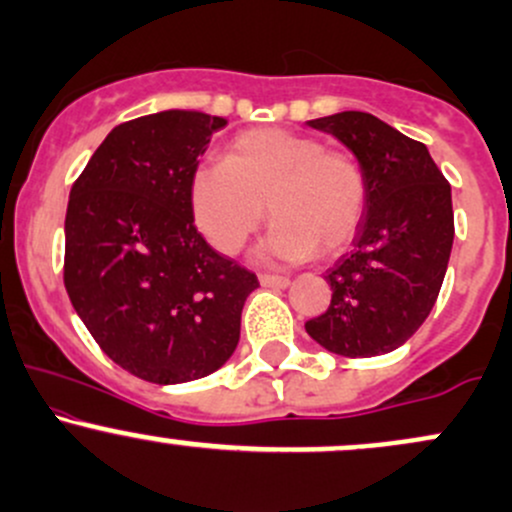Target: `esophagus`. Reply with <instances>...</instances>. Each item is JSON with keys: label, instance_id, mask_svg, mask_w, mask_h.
<instances>
[{"label": "esophagus", "instance_id": "1", "mask_svg": "<svg viewBox=\"0 0 512 512\" xmlns=\"http://www.w3.org/2000/svg\"><path fill=\"white\" fill-rule=\"evenodd\" d=\"M260 284L262 286H272V289H286L291 284L289 276H279V274H260Z\"/></svg>", "mask_w": 512, "mask_h": 512}]
</instances>
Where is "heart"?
<instances>
[{
	"label": "heart",
	"mask_w": 512,
	"mask_h": 512,
	"mask_svg": "<svg viewBox=\"0 0 512 512\" xmlns=\"http://www.w3.org/2000/svg\"><path fill=\"white\" fill-rule=\"evenodd\" d=\"M274 226L260 252L284 262L330 257L354 240L366 216L368 185L358 163L308 134L279 127L240 132L223 161L190 175V207L214 250L236 255L264 219Z\"/></svg>",
	"instance_id": "1"
}]
</instances>
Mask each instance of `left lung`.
I'll use <instances>...</instances> for the list:
<instances>
[{"instance_id": "8db88e82", "label": "left lung", "mask_w": 512, "mask_h": 512, "mask_svg": "<svg viewBox=\"0 0 512 512\" xmlns=\"http://www.w3.org/2000/svg\"><path fill=\"white\" fill-rule=\"evenodd\" d=\"M308 125L354 151L368 204L354 250L325 276L330 308L305 330L332 354H387L424 325L443 286L455 238L450 182L424 144L375 115L346 110Z\"/></svg>"}]
</instances>
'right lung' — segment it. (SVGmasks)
I'll list each match as a JSON object with an SVG mask.
<instances>
[{"label":"right lung","mask_w":512,"mask_h":512,"mask_svg":"<svg viewBox=\"0 0 512 512\" xmlns=\"http://www.w3.org/2000/svg\"><path fill=\"white\" fill-rule=\"evenodd\" d=\"M223 117L163 110L117 125L69 192L64 289L96 344L156 385L199 380L236 351L257 276L211 250L190 175Z\"/></svg>","instance_id":"obj_1"}]
</instances>
